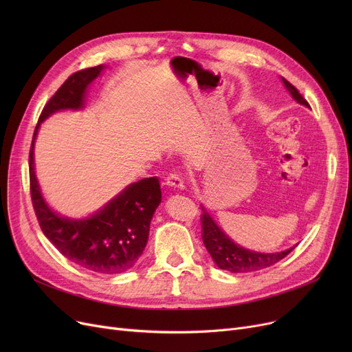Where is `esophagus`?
Listing matches in <instances>:
<instances>
[{"label":"esophagus","instance_id":"1","mask_svg":"<svg viewBox=\"0 0 352 352\" xmlns=\"http://www.w3.org/2000/svg\"><path fill=\"white\" fill-rule=\"evenodd\" d=\"M165 184L168 186V188H178V190H184V182L181 179V177L178 174H170L168 178L165 179Z\"/></svg>","mask_w":352,"mask_h":352}]
</instances>
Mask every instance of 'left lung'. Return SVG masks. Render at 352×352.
Returning <instances> with one entry per match:
<instances>
[{
	"label": "left lung",
	"instance_id": "left-lung-1",
	"mask_svg": "<svg viewBox=\"0 0 352 352\" xmlns=\"http://www.w3.org/2000/svg\"><path fill=\"white\" fill-rule=\"evenodd\" d=\"M281 81L295 101L309 108V104L302 98V96L300 94L297 88H295L292 84H289L284 77H281ZM201 208H202V214H201L202 241H204V245L210 252L214 263L221 270H226L230 272L260 271L281 261L283 258H285L295 248L294 245L280 252H258V251L247 250L241 245L235 244L232 239L223 230H221V227H218V224L208 214V211L202 206Z\"/></svg>",
	"mask_w": 352,
	"mask_h": 352
}]
</instances>
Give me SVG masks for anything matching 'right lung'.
<instances>
[{
    "mask_svg": "<svg viewBox=\"0 0 352 352\" xmlns=\"http://www.w3.org/2000/svg\"><path fill=\"white\" fill-rule=\"evenodd\" d=\"M105 65L78 71L45 104L35 126L30 150V186L34 211L44 235L74 264L98 274H121L131 270L148 243L153 215L161 204L157 177L129 184L98 211L85 218L55 212L45 201L35 175L34 144L41 124L64 109H82L87 89Z\"/></svg>",
    "mask_w": 352,
    "mask_h": 352,
    "instance_id": "right-lung-1",
    "label": "right lung"
}]
</instances>
